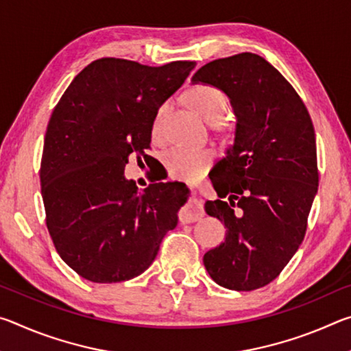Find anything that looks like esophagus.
Segmentation results:
<instances>
[{
	"label": "esophagus",
	"mask_w": 351,
	"mask_h": 351,
	"mask_svg": "<svg viewBox=\"0 0 351 351\" xmlns=\"http://www.w3.org/2000/svg\"><path fill=\"white\" fill-rule=\"evenodd\" d=\"M203 217H204L203 201L198 198H193L187 209L181 210V213H180L181 223H193V221H198V219H201Z\"/></svg>",
	"instance_id": "obj_1"
}]
</instances>
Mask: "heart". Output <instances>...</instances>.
<instances>
[{
  "instance_id": "b5f03b06",
  "label": "heart",
  "mask_w": 351,
  "mask_h": 351,
  "mask_svg": "<svg viewBox=\"0 0 351 351\" xmlns=\"http://www.w3.org/2000/svg\"><path fill=\"white\" fill-rule=\"evenodd\" d=\"M189 102L209 123L221 122L229 108L228 97L224 96V93L210 85H198L190 90ZM165 112H167V104L159 106L154 114L152 125L153 136H159L161 133ZM162 161L170 176L192 181L203 175L209 167L212 162V152L207 148L173 145L164 153Z\"/></svg>"
}]
</instances>
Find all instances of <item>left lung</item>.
I'll return each mask as SVG.
<instances>
[{
  "label": "left lung",
  "mask_w": 351,
  "mask_h": 351,
  "mask_svg": "<svg viewBox=\"0 0 351 351\" xmlns=\"http://www.w3.org/2000/svg\"><path fill=\"white\" fill-rule=\"evenodd\" d=\"M192 83L223 91L237 119L234 144L212 169L218 199L204 204L226 240L204 254V266L219 287L257 289L305 237L319 184L311 117L289 82L252 52L204 64Z\"/></svg>",
  "instance_id": "obj_1"
}]
</instances>
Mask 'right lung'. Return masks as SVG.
<instances>
[{
  "label": "right lung",
  "instance_id": "1",
  "mask_svg": "<svg viewBox=\"0 0 351 351\" xmlns=\"http://www.w3.org/2000/svg\"><path fill=\"white\" fill-rule=\"evenodd\" d=\"M195 66L99 58L52 111L40 170L46 226L62 260L86 280L141 276L176 228L189 189L154 182L139 192L123 171L130 156H144L158 108Z\"/></svg>",
  "mask_w": 351,
  "mask_h": 351
}]
</instances>
